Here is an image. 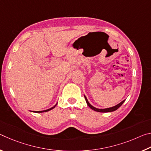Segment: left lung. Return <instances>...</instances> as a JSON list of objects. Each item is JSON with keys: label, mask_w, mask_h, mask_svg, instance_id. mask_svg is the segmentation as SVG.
Here are the masks:
<instances>
[{"label": "left lung", "mask_w": 151, "mask_h": 151, "mask_svg": "<svg viewBox=\"0 0 151 151\" xmlns=\"http://www.w3.org/2000/svg\"><path fill=\"white\" fill-rule=\"evenodd\" d=\"M85 100H86V103H87V104H88V106L90 107V108L91 109H93V110H94V111H96V112H112V111H116V110H117L118 109L120 106H121L122 104H123V103L125 101V100H124V101H122L121 103H120L119 104H117V105H116V106H113V107H111V108H108V109H96V108H95V107H94V106H93L91 105V104L88 103V100H87V99H86V97L85 96Z\"/></svg>", "instance_id": "left-lung-1"}]
</instances>
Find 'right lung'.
Instances as JSON below:
<instances>
[{
	"label": "right lung",
	"instance_id": "1",
	"mask_svg": "<svg viewBox=\"0 0 151 151\" xmlns=\"http://www.w3.org/2000/svg\"><path fill=\"white\" fill-rule=\"evenodd\" d=\"M56 105H57V104H56ZM56 105H55V106H56ZM55 106H53V107H52V108H50V109H49L45 110V111H34V112H47V111H50V110H52V109H54L55 107Z\"/></svg>",
	"mask_w": 151,
	"mask_h": 151
}]
</instances>
